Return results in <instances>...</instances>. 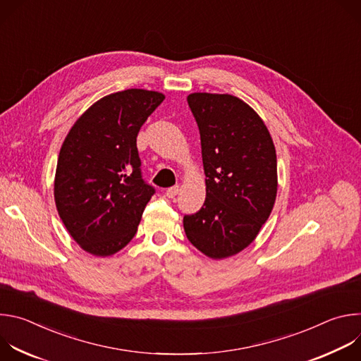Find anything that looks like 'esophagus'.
<instances>
[{
	"instance_id": "esophagus-1",
	"label": "esophagus",
	"mask_w": 361,
	"mask_h": 361,
	"mask_svg": "<svg viewBox=\"0 0 361 361\" xmlns=\"http://www.w3.org/2000/svg\"><path fill=\"white\" fill-rule=\"evenodd\" d=\"M178 191H180V185H174V187H170V188H167V191H166V195H167L169 198H174V197L178 194Z\"/></svg>"
}]
</instances>
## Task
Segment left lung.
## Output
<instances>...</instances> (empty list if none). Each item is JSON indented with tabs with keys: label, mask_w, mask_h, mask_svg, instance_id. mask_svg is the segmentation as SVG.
Here are the masks:
<instances>
[{
	"label": "left lung",
	"mask_w": 361,
	"mask_h": 361,
	"mask_svg": "<svg viewBox=\"0 0 361 361\" xmlns=\"http://www.w3.org/2000/svg\"><path fill=\"white\" fill-rule=\"evenodd\" d=\"M201 140L205 201L183 224L190 243L212 259L245 248L267 221L277 195L271 135L250 106L230 94L187 97Z\"/></svg>",
	"instance_id": "left-lung-1"
}]
</instances>
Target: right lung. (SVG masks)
<instances>
[{"mask_svg":"<svg viewBox=\"0 0 361 361\" xmlns=\"http://www.w3.org/2000/svg\"><path fill=\"white\" fill-rule=\"evenodd\" d=\"M163 99L138 88L110 94L75 121L63 142L57 210L71 237L94 255H111L131 241L156 192L142 178L137 135Z\"/></svg>","mask_w":361,"mask_h":361,"instance_id":"add662e5","label":"right lung"}]
</instances>
